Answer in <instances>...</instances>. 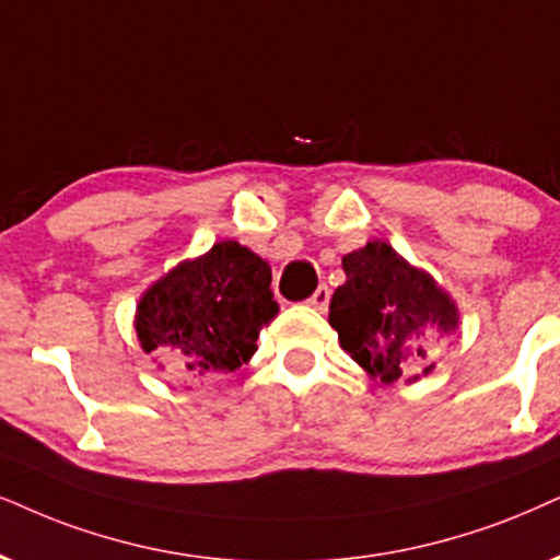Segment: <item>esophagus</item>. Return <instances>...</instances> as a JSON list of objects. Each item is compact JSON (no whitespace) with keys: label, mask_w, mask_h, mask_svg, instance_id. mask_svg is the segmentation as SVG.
I'll use <instances>...</instances> for the list:
<instances>
[{"label":"esophagus","mask_w":560,"mask_h":560,"mask_svg":"<svg viewBox=\"0 0 560 560\" xmlns=\"http://www.w3.org/2000/svg\"><path fill=\"white\" fill-rule=\"evenodd\" d=\"M328 302H330V289L328 287H317L315 294L307 300L310 307L317 310V313H325V310H328Z\"/></svg>","instance_id":"obj_1"}]
</instances>
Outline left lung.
Returning a JSON list of instances; mask_svg holds the SVG:
<instances>
[{
  "mask_svg": "<svg viewBox=\"0 0 560 560\" xmlns=\"http://www.w3.org/2000/svg\"><path fill=\"white\" fill-rule=\"evenodd\" d=\"M341 264L346 281L332 292L328 315L341 349L385 385L427 377L431 349L459 328L457 302L382 240L346 253Z\"/></svg>",
  "mask_w": 560,
  "mask_h": 560,
  "instance_id": "obj_1",
  "label": "left lung"
}]
</instances>
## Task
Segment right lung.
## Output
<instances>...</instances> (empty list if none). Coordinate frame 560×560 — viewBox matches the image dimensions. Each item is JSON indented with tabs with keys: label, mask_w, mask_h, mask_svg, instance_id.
I'll return each instance as SVG.
<instances>
[{
	"label": "right lung",
	"mask_w": 560,
	"mask_h": 560,
	"mask_svg": "<svg viewBox=\"0 0 560 560\" xmlns=\"http://www.w3.org/2000/svg\"><path fill=\"white\" fill-rule=\"evenodd\" d=\"M279 313L271 266L237 240L180 260L139 296L133 330L158 370L186 380L240 370L258 351L260 328Z\"/></svg>",
	"instance_id": "obj_1"
}]
</instances>
